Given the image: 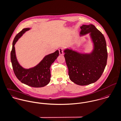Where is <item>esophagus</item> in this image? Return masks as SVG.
<instances>
[{
  "label": "esophagus",
  "instance_id": "34e87169",
  "mask_svg": "<svg viewBox=\"0 0 121 121\" xmlns=\"http://www.w3.org/2000/svg\"><path fill=\"white\" fill-rule=\"evenodd\" d=\"M59 54L60 55H64L63 50L62 48H60L59 49Z\"/></svg>",
  "mask_w": 121,
  "mask_h": 121
}]
</instances>
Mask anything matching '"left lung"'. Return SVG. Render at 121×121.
I'll use <instances>...</instances> for the list:
<instances>
[{"label": "left lung", "mask_w": 121, "mask_h": 121, "mask_svg": "<svg viewBox=\"0 0 121 121\" xmlns=\"http://www.w3.org/2000/svg\"><path fill=\"white\" fill-rule=\"evenodd\" d=\"M80 36L89 34L93 44L89 53H81L71 48L64 50L71 81L86 86L94 83L101 77L107 65V44L103 34L93 24L80 26Z\"/></svg>", "instance_id": "obj_1"}]
</instances>
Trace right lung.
<instances>
[{
  "label": "right lung",
  "mask_w": 121,
  "mask_h": 121,
  "mask_svg": "<svg viewBox=\"0 0 121 121\" xmlns=\"http://www.w3.org/2000/svg\"><path fill=\"white\" fill-rule=\"evenodd\" d=\"M31 28L22 29L15 37L11 52V60L14 74L22 83L34 87H42L47 85L50 81V66L59 56V51L46 55L36 65L28 68L23 67L17 59L14 45L25 33Z\"/></svg>",
  "instance_id": "add662e5"
}]
</instances>
